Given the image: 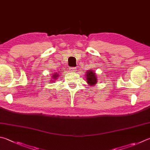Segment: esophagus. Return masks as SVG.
Masks as SVG:
<instances>
[{"mask_svg": "<svg viewBox=\"0 0 150 150\" xmlns=\"http://www.w3.org/2000/svg\"><path fill=\"white\" fill-rule=\"evenodd\" d=\"M70 71L71 72H75L76 71V68L75 67H70Z\"/></svg>", "mask_w": 150, "mask_h": 150, "instance_id": "obj_1", "label": "esophagus"}]
</instances>
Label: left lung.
Wrapping results in <instances>:
<instances>
[{"instance_id": "8db88e82", "label": "left lung", "mask_w": 150, "mask_h": 150, "mask_svg": "<svg viewBox=\"0 0 150 150\" xmlns=\"http://www.w3.org/2000/svg\"><path fill=\"white\" fill-rule=\"evenodd\" d=\"M86 81L89 85H94L97 83V77L96 75L94 72V71L89 70L86 73Z\"/></svg>"}]
</instances>
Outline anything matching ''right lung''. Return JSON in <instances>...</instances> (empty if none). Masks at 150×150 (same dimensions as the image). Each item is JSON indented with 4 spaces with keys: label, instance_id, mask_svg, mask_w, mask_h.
Returning <instances> with one entry per match:
<instances>
[{
    "label": "right lung",
    "instance_id": "1",
    "mask_svg": "<svg viewBox=\"0 0 150 150\" xmlns=\"http://www.w3.org/2000/svg\"><path fill=\"white\" fill-rule=\"evenodd\" d=\"M58 75H56V74H55V73H54V74L53 76H52V77H53L54 79H56L58 77Z\"/></svg>",
    "mask_w": 150,
    "mask_h": 150
}]
</instances>
